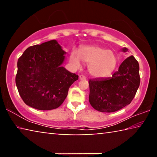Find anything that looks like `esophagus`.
<instances>
[{"label": "esophagus", "mask_w": 157, "mask_h": 157, "mask_svg": "<svg viewBox=\"0 0 157 157\" xmlns=\"http://www.w3.org/2000/svg\"><path fill=\"white\" fill-rule=\"evenodd\" d=\"M79 79H80V80H84V79H86V77L83 75H81L79 76Z\"/></svg>", "instance_id": "obj_1"}]
</instances>
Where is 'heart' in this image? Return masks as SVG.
Here are the masks:
<instances>
[{
	"label": "heart",
	"instance_id": "1",
	"mask_svg": "<svg viewBox=\"0 0 157 157\" xmlns=\"http://www.w3.org/2000/svg\"><path fill=\"white\" fill-rule=\"evenodd\" d=\"M70 59L77 68L80 67L81 61L89 64V73L95 78H105L111 75L115 70L118 62L115 53L98 46L82 47L79 55L73 51Z\"/></svg>",
	"mask_w": 157,
	"mask_h": 157
}]
</instances>
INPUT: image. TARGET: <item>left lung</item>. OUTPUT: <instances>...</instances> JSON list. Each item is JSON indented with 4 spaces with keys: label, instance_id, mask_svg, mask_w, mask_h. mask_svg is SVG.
<instances>
[{
    "label": "left lung",
    "instance_id": "8db88e82",
    "mask_svg": "<svg viewBox=\"0 0 157 157\" xmlns=\"http://www.w3.org/2000/svg\"><path fill=\"white\" fill-rule=\"evenodd\" d=\"M122 50L127 52L128 50L124 48ZM140 82L139 62L134 56H130L110 78L90 79V104L100 112L120 110L131 103Z\"/></svg>",
    "mask_w": 157,
    "mask_h": 157
}]
</instances>
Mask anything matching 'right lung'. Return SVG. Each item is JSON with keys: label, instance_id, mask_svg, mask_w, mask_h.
I'll use <instances>...</instances> for the list:
<instances>
[{"label": "right lung", "instance_id": "1", "mask_svg": "<svg viewBox=\"0 0 157 157\" xmlns=\"http://www.w3.org/2000/svg\"><path fill=\"white\" fill-rule=\"evenodd\" d=\"M63 51L56 40L26 49L18 58L16 85L26 105L39 110L59 107L78 75L62 66Z\"/></svg>", "mask_w": 157, "mask_h": 157}]
</instances>
